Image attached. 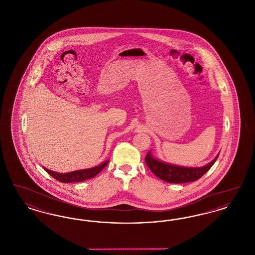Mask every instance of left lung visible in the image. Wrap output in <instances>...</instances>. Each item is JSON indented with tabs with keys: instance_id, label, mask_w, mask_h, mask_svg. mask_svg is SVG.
Listing matches in <instances>:
<instances>
[{
	"instance_id": "left-lung-1",
	"label": "left lung",
	"mask_w": 255,
	"mask_h": 255,
	"mask_svg": "<svg viewBox=\"0 0 255 255\" xmlns=\"http://www.w3.org/2000/svg\"><path fill=\"white\" fill-rule=\"evenodd\" d=\"M219 154L212 161L203 167H183L158 160L149 151L145 156V162L147 166L160 180L169 183H184L195 182L204 176L214 164Z\"/></svg>"
}]
</instances>
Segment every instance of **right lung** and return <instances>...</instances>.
<instances>
[{"label": "right lung", "mask_w": 255, "mask_h": 255, "mask_svg": "<svg viewBox=\"0 0 255 255\" xmlns=\"http://www.w3.org/2000/svg\"><path fill=\"white\" fill-rule=\"evenodd\" d=\"M108 162H109V160H106L96 167L89 168V169L77 170V171H73V172H69V173H57V172L47 169L45 167H44V169L46 170L51 177H53L55 180L61 182L68 183V182H83V181L96 177L97 174L100 173L102 169L108 164Z\"/></svg>", "instance_id": "add662e5"}]
</instances>
